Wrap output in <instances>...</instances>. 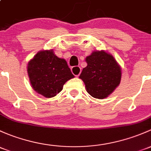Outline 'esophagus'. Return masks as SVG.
<instances>
[{
  "label": "esophagus",
  "mask_w": 151,
  "mask_h": 151,
  "mask_svg": "<svg viewBox=\"0 0 151 151\" xmlns=\"http://www.w3.org/2000/svg\"><path fill=\"white\" fill-rule=\"evenodd\" d=\"M71 72H72V74H74V76H76V77L80 76L81 73V68L80 66H73V67H71Z\"/></svg>",
  "instance_id": "34e87169"
}]
</instances>
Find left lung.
I'll use <instances>...</instances> for the list:
<instances>
[{
	"label": "left lung",
	"instance_id": "obj_1",
	"mask_svg": "<svg viewBox=\"0 0 151 151\" xmlns=\"http://www.w3.org/2000/svg\"><path fill=\"white\" fill-rule=\"evenodd\" d=\"M88 65L82 69L80 78L92 97L104 99L119 85L122 69L116 60L105 50H94L85 58Z\"/></svg>",
	"mask_w": 151,
	"mask_h": 151
}]
</instances>
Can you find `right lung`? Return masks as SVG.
I'll use <instances>...</instances> for the list:
<instances>
[{"instance_id":"obj_1","label":"right lung","mask_w":151,"mask_h":151,"mask_svg":"<svg viewBox=\"0 0 151 151\" xmlns=\"http://www.w3.org/2000/svg\"><path fill=\"white\" fill-rule=\"evenodd\" d=\"M27 73L33 90L45 98H53L62 90L63 85L74 75L63 58L53 50H42L28 62Z\"/></svg>"}]
</instances>
